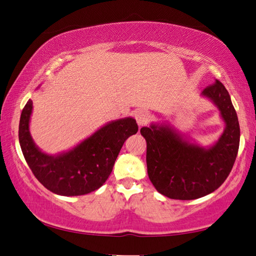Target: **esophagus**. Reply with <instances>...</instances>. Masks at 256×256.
I'll return each instance as SVG.
<instances>
[{
	"label": "esophagus",
	"mask_w": 256,
	"mask_h": 256,
	"mask_svg": "<svg viewBox=\"0 0 256 256\" xmlns=\"http://www.w3.org/2000/svg\"><path fill=\"white\" fill-rule=\"evenodd\" d=\"M135 119L137 121V124L140 127H142V126H146L148 124L150 120V114L148 111H146L144 109H140L135 112Z\"/></svg>",
	"instance_id": "1"
}]
</instances>
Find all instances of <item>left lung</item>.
<instances>
[{
  "mask_svg": "<svg viewBox=\"0 0 256 256\" xmlns=\"http://www.w3.org/2000/svg\"><path fill=\"white\" fill-rule=\"evenodd\" d=\"M201 96L217 108L225 124L214 144L202 146L165 122H152L140 129L147 142L150 180L160 194L170 199L194 200L212 194L230 176L235 163L240 132L230 93L216 80Z\"/></svg>",
  "mask_w": 256,
  "mask_h": 256,
  "instance_id": "obj_1",
  "label": "left lung"
}]
</instances>
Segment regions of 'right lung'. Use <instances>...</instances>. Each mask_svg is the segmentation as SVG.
I'll return each mask as SVG.
<instances>
[{
    "label": "right lung",
    "mask_w": 256,
    "mask_h": 256,
    "mask_svg": "<svg viewBox=\"0 0 256 256\" xmlns=\"http://www.w3.org/2000/svg\"><path fill=\"white\" fill-rule=\"evenodd\" d=\"M32 109V101L29 100L21 112L22 153L37 180L60 196H83L101 188L111 174L124 142L138 132L132 116L112 120L72 148L50 155L36 145L30 134Z\"/></svg>",
    "instance_id": "add662e5"
}]
</instances>
